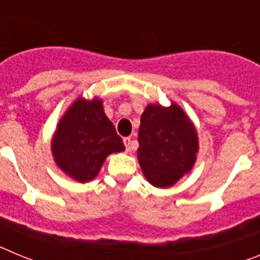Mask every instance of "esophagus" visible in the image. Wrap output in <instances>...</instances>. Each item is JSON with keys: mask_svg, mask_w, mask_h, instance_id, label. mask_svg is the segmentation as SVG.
Listing matches in <instances>:
<instances>
[{"mask_svg": "<svg viewBox=\"0 0 260 260\" xmlns=\"http://www.w3.org/2000/svg\"><path fill=\"white\" fill-rule=\"evenodd\" d=\"M123 144L126 147V152H130V150H132V138H123Z\"/></svg>", "mask_w": 260, "mask_h": 260, "instance_id": "1", "label": "esophagus"}]
</instances>
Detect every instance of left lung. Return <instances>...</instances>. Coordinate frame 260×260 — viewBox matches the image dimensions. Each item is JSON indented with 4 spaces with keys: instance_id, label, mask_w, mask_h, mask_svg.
<instances>
[{
    "instance_id": "1",
    "label": "left lung",
    "mask_w": 260,
    "mask_h": 260,
    "mask_svg": "<svg viewBox=\"0 0 260 260\" xmlns=\"http://www.w3.org/2000/svg\"><path fill=\"white\" fill-rule=\"evenodd\" d=\"M138 160L151 185L167 189L197 161L199 142L191 119L181 107L147 105L138 133Z\"/></svg>"
}]
</instances>
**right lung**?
<instances>
[{
	"mask_svg": "<svg viewBox=\"0 0 260 260\" xmlns=\"http://www.w3.org/2000/svg\"><path fill=\"white\" fill-rule=\"evenodd\" d=\"M122 151V139L105 116L103 100L98 98H78L59 119L52 139L54 161L78 182L93 180L108 155Z\"/></svg>",
	"mask_w": 260,
	"mask_h": 260,
	"instance_id": "add662e5",
	"label": "right lung"
}]
</instances>
